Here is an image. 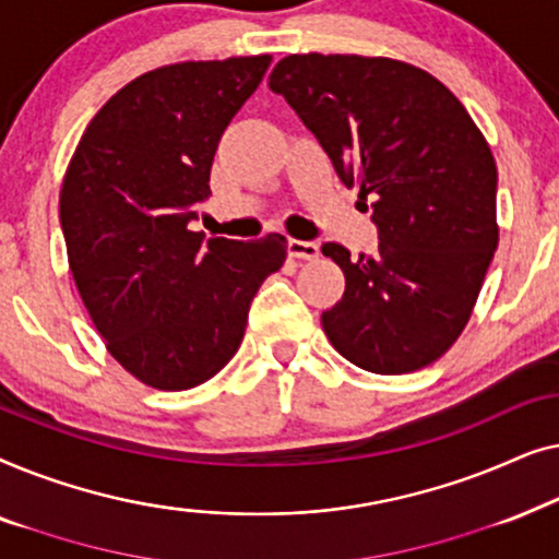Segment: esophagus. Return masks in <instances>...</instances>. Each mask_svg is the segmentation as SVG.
I'll use <instances>...</instances> for the list:
<instances>
[{
  "label": "esophagus",
  "instance_id": "34e87169",
  "mask_svg": "<svg viewBox=\"0 0 559 559\" xmlns=\"http://www.w3.org/2000/svg\"><path fill=\"white\" fill-rule=\"evenodd\" d=\"M287 254L295 259H316L320 254V247L316 241H300V239H289L287 241Z\"/></svg>",
  "mask_w": 559,
  "mask_h": 559
}]
</instances>
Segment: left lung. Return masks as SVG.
Returning a JSON list of instances; mask_svg holds the SVG:
<instances>
[{"instance_id":"8db88e82","label":"left lung","mask_w":559,"mask_h":559,"mask_svg":"<svg viewBox=\"0 0 559 559\" xmlns=\"http://www.w3.org/2000/svg\"><path fill=\"white\" fill-rule=\"evenodd\" d=\"M338 178L371 201L373 254L323 243L346 293L320 323L358 369L438 361L468 323L499 247L496 163L465 106L423 68L392 58L287 56L270 75ZM369 209V205H366Z\"/></svg>"}]
</instances>
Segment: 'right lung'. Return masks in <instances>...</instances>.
<instances>
[{
  "label": "right lung",
  "instance_id": "add662e5",
  "mask_svg": "<svg viewBox=\"0 0 559 559\" xmlns=\"http://www.w3.org/2000/svg\"><path fill=\"white\" fill-rule=\"evenodd\" d=\"M272 56L190 60L127 83L91 119L60 188L68 264L109 354L142 384L182 392L241 346L251 300L287 239L190 231L221 134Z\"/></svg>",
  "mask_w": 559,
  "mask_h": 559
}]
</instances>
